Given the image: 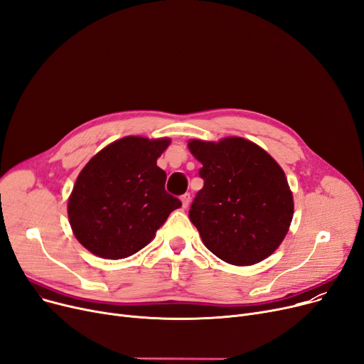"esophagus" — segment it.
<instances>
[{
	"label": "esophagus",
	"instance_id": "1",
	"mask_svg": "<svg viewBox=\"0 0 364 364\" xmlns=\"http://www.w3.org/2000/svg\"><path fill=\"white\" fill-rule=\"evenodd\" d=\"M181 203H183V208H187L188 203H190V195L188 193H184L181 196Z\"/></svg>",
	"mask_w": 364,
	"mask_h": 364
}]
</instances>
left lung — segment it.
Listing matches in <instances>:
<instances>
[{"mask_svg": "<svg viewBox=\"0 0 364 364\" xmlns=\"http://www.w3.org/2000/svg\"><path fill=\"white\" fill-rule=\"evenodd\" d=\"M202 164L199 190L188 217L205 246L233 265H252L270 257L294 217V198L280 165L242 137L190 140Z\"/></svg>", "mask_w": 364, "mask_h": 364, "instance_id": "8db88e82", "label": "left lung"}]
</instances>
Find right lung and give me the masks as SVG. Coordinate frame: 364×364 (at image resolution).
Instances as JSON below:
<instances>
[{
  "mask_svg": "<svg viewBox=\"0 0 364 364\" xmlns=\"http://www.w3.org/2000/svg\"><path fill=\"white\" fill-rule=\"evenodd\" d=\"M169 139L124 137L102 149L80 172L68 202L75 237L106 259L134 255L155 237L181 202L166 193L156 165Z\"/></svg>",
  "mask_w": 364,
  "mask_h": 364,
  "instance_id": "add662e5",
  "label": "right lung"
}]
</instances>
